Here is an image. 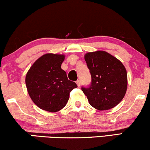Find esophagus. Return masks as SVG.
Here are the masks:
<instances>
[{"instance_id": "obj_1", "label": "esophagus", "mask_w": 150, "mask_h": 150, "mask_svg": "<svg viewBox=\"0 0 150 150\" xmlns=\"http://www.w3.org/2000/svg\"><path fill=\"white\" fill-rule=\"evenodd\" d=\"M76 84L77 85V86H78V87H80V84H81L80 81V80H77V81H76Z\"/></svg>"}]
</instances>
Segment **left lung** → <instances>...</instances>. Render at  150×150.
<instances>
[{
    "instance_id": "obj_1",
    "label": "left lung",
    "mask_w": 150,
    "mask_h": 150,
    "mask_svg": "<svg viewBox=\"0 0 150 150\" xmlns=\"http://www.w3.org/2000/svg\"><path fill=\"white\" fill-rule=\"evenodd\" d=\"M85 60L92 77L90 85L82 90L96 109L104 111L118 105L127 90L124 65L112 55L103 51L85 54Z\"/></svg>"
}]
</instances>
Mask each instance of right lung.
I'll list each match as a JSON object with an SVG mask.
<instances>
[{"instance_id": "right-lung-1", "label": "right lung", "mask_w": 150, "mask_h": 150, "mask_svg": "<svg viewBox=\"0 0 150 150\" xmlns=\"http://www.w3.org/2000/svg\"><path fill=\"white\" fill-rule=\"evenodd\" d=\"M63 55L47 53L34 63L26 75L29 95L38 107L49 112L60 111L66 105L70 92L77 87L61 69Z\"/></svg>"}]
</instances>
